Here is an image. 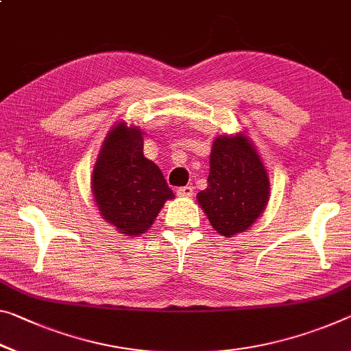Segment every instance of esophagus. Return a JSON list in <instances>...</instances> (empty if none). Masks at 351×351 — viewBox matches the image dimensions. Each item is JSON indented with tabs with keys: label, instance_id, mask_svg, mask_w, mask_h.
<instances>
[{
	"label": "esophagus",
	"instance_id": "1",
	"mask_svg": "<svg viewBox=\"0 0 351 351\" xmlns=\"http://www.w3.org/2000/svg\"><path fill=\"white\" fill-rule=\"evenodd\" d=\"M176 193L180 197H192L193 195V187L191 186H182L176 189Z\"/></svg>",
	"mask_w": 351,
	"mask_h": 351
}]
</instances>
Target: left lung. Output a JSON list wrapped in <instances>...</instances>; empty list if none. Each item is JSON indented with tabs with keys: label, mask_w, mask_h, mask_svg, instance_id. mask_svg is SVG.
<instances>
[{
	"label": "left lung",
	"mask_w": 351,
	"mask_h": 351,
	"mask_svg": "<svg viewBox=\"0 0 351 351\" xmlns=\"http://www.w3.org/2000/svg\"><path fill=\"white\" fill-rule=\"evenodd\" d=\"M197 198L220 234L234 236L254 223L269 198V176L245 136L214 142L208 187Z\"/></svg>",
	"instance_id": "1"
}]
</instances>
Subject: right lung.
I'll return each mask as SVG.
<instances>
[{
	"label": "right lung",
	"instance_id": "right-lung-1",
	"mask_svg": "<svg viewBox=\"0 0 351 351\" xmlns=\"http://www.w3.org/2000/svg\"><path fill=\"white\" fill-rule=\"evenodd\" d=\"M92 180L103 219L128 236L143 234L175 197L159 167L143 156L142 132L125 123L106 137Z\"/></svg>",
	"mask_w": 351,
	"mask_h": 351
}]
</instances>
